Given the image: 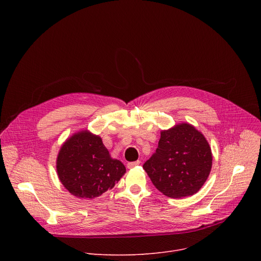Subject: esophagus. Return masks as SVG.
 <instances>
[{
	"instance_id": "esophagus-1",
	"label": "esophagus",
	"mask_w": 261,
	"mask_h": 261,
	"mask_svg": "<svg viewBox=\"0 0 261 261\" xmlns=\"http://www.w3.org/2000/svg\"><path fill=\"white\" fill-rule=\"evenodd\" d=\"M138 165H140V161H135V162H130V163H128V164H127V167H128L129 169H131V168H133V167H135V166H138Z\"/></svg>"
}]
</instances>
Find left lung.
Here are the masks:
<instances>
[{
	"label": "left lung",
	"instance_id": "left-lung-1",
	"mask_svg": "<svg viewBox=\"0 0 261 261\" xmlns=\"http://www.w3.org/2000/svg\"><path fill=\"white\" fill-rule=\"evenodd\" d=\"M212 150L204 135L188 123L161 132L155 152L143 168L165 196L181 199L193 196L207 180Z\"/></svg>",
	"mask_w": 261,
	"mask_h": 261
}]
</instances>
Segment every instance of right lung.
Returning <instances> with one entry per match:
<instances>
[{
	"label": "right lung",
	"mask_w": 261,
	"mask_h": 261,
	"mask_svg": "<svg viewBox=\"0 0 261 261\" xmlns=\"http://www.w3.org/2000/svg\"><path fill=\"white\" fill-rule=\"evenodd\" d=\"M57 172L72 195L93 199L112 189L126 172V167L110 156L99 136L81 131L62 145L57 158Z\"/></svg>",
	"instance_id": "1"
}]
</instances>
